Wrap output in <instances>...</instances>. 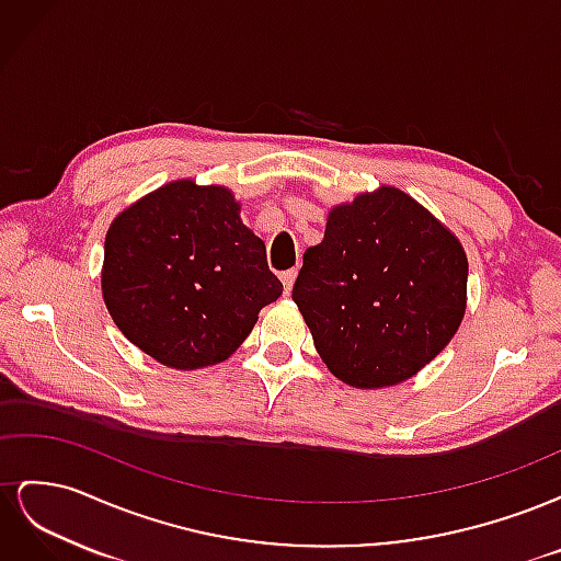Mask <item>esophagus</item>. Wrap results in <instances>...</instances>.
Returning <instances> with one entry per match:
<instances>
[{
  "label": "esophagus",
  "mask_w": 561,
  "mask_h": 561,
  "mask_svg": "<svg viewBox=\"0 0 561 561\" xmlns=\"http://www.w3.org/2000/svg\"><path fill=\"white\" fill-rule=\"evenodd\" d=\"M295 278H297V268H290V271H283V274H280L283 287H285V295H290V290H293V285H295Z\"/></svg>",
  "instance_id": "obj_1"
}]
</instances>
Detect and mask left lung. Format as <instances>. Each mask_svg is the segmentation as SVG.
<instances>
[{
  "instance_id": "obj_1",
  "label": "left lung",
  "mask_w": 561,
  "mask_h": 561,
  "mask_svg": "<svg viewBox=\"0 0 561 561\" xmlns=\"http://www.w3.org/2000/svg\"><path fill=\"white\" fill-rule=\"evenodd\" d=\"M468 260L451 231L396 186L336 206L304 252L293 299L334 377L393 386L428 365L466 311Z\"/></svg>"
}]
</instances>
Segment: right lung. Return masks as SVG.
<instances>
[{
    "label": "right lung",
    "instance_id": "1",
    "mask_svg": "<svg viewBox=\"0 0 561 561\" xmlns=\"http://www.w3.org/2000/svg\"><path fill=\"white\" fill-rule=\"evenodd\" d=\"M225 186L165 184L118 215L105 239L103 297L151 358L198 369L227 360L283 295L264 241Z\"/></svg>",
    "mask_w": 561,
    "mask_h": 561
}]
</instances>
